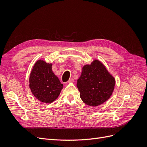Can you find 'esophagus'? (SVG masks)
Returning <instances> with one entry per match:
<instances>
[{
	"mask_svg": "<svg viewBox=\"0 0 147 147\" xmlns=\"http://www.w3.org/2000/svg\"><path fill=\"white\" fill-rule=\"evenodd\" d=\"M74 82V80L73 78H70L69 80V81H68L69 83H73Z\"/></svg>",
	"mask_w": 147,
	"mask_h": 147,
	"instance_id": "1",
	"label": "esophagus"
}]
</instances>
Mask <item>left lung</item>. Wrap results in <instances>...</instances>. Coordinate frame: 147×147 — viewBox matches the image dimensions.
<instances>
[{
  "mask_svg": "<svg viewBox=\"0 0 147 147\" xmlns=\"http://www.w3.org/2000/svg\"><path fill=\"white\" fill-rule=\"evenodd\" d=\"M115 85V79L98 60L83 67L77 84L82 100L92 107L107 100L112 94Z\"/></svg>",
  "mask_w": 147,
  "mask_h": 147,
  "instance_id": "left-lung-1",
  "label": "left lung"
}]
</instances>
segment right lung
Listing matches in <instances>:
<instances>
[{"label": "right lung", "instance_id": "obj_1", "mask_svg": "<svg viewBox=\"0 0 147 147\" xmlns=\"http://www.w3.org/2000/svg\"><path fill=\"white\" fill-rule=\"evenodd\" d=\"M51 67L52 64L38 60L35 63L29 77V88L33 95L47 104L55 101L63 88Z\"/></svg>", "mask_w": 147, "mask_h": 147}]
</instances>
